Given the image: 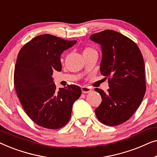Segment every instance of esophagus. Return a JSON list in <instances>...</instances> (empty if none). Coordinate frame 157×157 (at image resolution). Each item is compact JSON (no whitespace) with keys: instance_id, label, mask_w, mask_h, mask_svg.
<instances>
[{"instance_id":"esophagus-1","label":"esophagus","mask_w":157,"mask_h":157,"mask_svg":"<svg viewBox=\"0 0 157 157\" xmlns=\"http://www.w3.org/2000/svg\"><path fill=\"white\" fill-rule=\"evenodd\" d=\"M81 91H82L83 94H88V93H90V92L91 91V89H90L89 87L83 86V87H81Z\"/></svg>"}]
</instances>
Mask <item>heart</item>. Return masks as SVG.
<instances>
[{"label": "heart", "instance_id": "heart-1", "mask_svg": "<svg viewBox=\"0 0 157 157\" xmlns=\"http://www.w3.org/2000/svg\"><path fill=\"white\" fill-rule=\"evenodd\" d=\"M94 51V49L91 48H89V47H88V48H86L84 49L83 52H87V51Z\"/></svg>", "mask_w": 157, "mask_h": 157}]
</instances>
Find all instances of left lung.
Wrapping results in <instances>:
<instances>
[{
    "label": "left lung",
    "instance_id": "left-lung-1",
    "mask_svg": "<svg viewBox=\"0 0 157 157\" xmlns=\"http://www.w3.org/2000/svg\"><path fill=\"white\" fill-rule=\"evenodd\" d=\"M90 40L101 45V74L109 78L108 92L95 89L102 102L95 109L101 123L117 126L127 121L141 104L146 91L144 61L137 45L112 30L96 33Z\"/></svg>",
    "mask_w": 157,
    "mask_h": 157
}]
</instances>
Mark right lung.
<instances>
[{
  "instance_id": "right-lung-1",
  "label": "right lung",
  "mask_w": 157,
  "mask_h": 157,
  "mask_svg": "<svg viewBox=\"0 0 157 157\" xmlns=\"http://www.w3.org/2000/svg\"><path fill=\"white\" fill-rule=\"evenodd\" d=\"M50 34L36 36L19 51L14 71V85L28 116L38 125L57 129L69 121L81 88L68 85L56 90L52 78L61 71V55L76 44Z\"/></svg>"
}]
</instances>
